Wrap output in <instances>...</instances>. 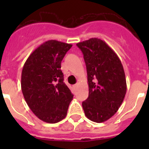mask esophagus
<instances>
[{
	"mask_svg": "<svg viewBox=\"0 0 149 149\" xmlns=\"http://www.w3.org/2000/svg\"><path fill=\"white\" fill-rule=\"evenodd\" d=\"M77 84H74V88H77Z\"/></svg>",
	"mask_w": 149,
	"mask_h": 149,
	"instance_id": "1",
	"label": "esophagus"
}]
</instances>
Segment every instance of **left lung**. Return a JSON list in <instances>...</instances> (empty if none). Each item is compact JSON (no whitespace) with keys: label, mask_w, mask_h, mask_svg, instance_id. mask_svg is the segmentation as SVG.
Returning <instances> with one entry per match:
<instances>
[{"label":"left lung","mask_w":149,"mask_h":149,"mask_svg":"<svg viewBox=\"0 0 149 149\" xmlns=\"http://www.w3.org/2000/svg\"><path fill=\"white\" fill-rule=\"evenodd\" d=\"M87 71L89 97L83 101L89 120L104 122L118 111L127 91L123 66L119 56L105 42L92 38L77 44Z\"/></svg>","instance_id":"obj_1"}]
</instances>
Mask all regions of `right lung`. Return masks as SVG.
<instances>
[{"mask_svg":"<svg viewBox=\"0 0 149 149\" xmlns=\"http://www.w3.org/2000/svg\"><path fill=\"white\" fill-rule=\"evenodd\" d=\"M72 45L48 40L26 60L22 72V91L30 109L43 122L56 123L67 115L73 98L63 82L61 62Z\"/></svg>","mask_w":149,"mask_h":149,"instance_id":"right-lung-1","label":"right lung"}]
</instances>
